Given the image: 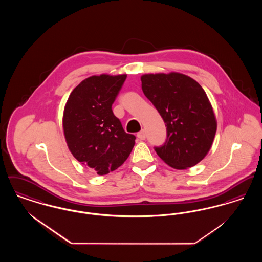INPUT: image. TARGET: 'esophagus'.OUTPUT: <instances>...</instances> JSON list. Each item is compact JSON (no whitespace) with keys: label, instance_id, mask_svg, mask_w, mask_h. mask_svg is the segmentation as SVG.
I'll return each mask as SVG.
<instances>
[{"label":"esophagus","instance_id":"1","mask_svg":"<svg viewBox=\"0 0 262 262\" xmlns=\"http://www.w3.org/2000/svg\"><path fill=\"white\" fill-rule=\"evenodd\" d=\"M137 138H139L140 140H144V139H145V137H146V135H145V130H144V129L140 130V132L137 134Z\"/></svg>","mask_w":262,"mask_h":262}]
</instances>
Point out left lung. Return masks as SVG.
<instances>
[{
    "mask_svg": "<svg viewBox=\"0 0 262 262\" xmlns=\"http://www.w3.org/2000/svg\"><path fill=\"white\" fill-rule=\"evenodd\" d=\"M141 88L167 126L165 143L154 147L158 156L178 170L200 162L211 148L217 122L200 83L179 73L148 74L141 76Z\"/></svg>",
    "mask_w": 262,
    "mask_h": 262,
    "instance_id": "obj_1",
    "label": "left lung"
}]
</instances>
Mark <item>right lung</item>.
<instances>
[{
	"label": "right lung",
	"instance_id": "obj_1",
	"mask_svg": "<svg viewBox=\"0 0 262 262\" xmlns=\"http://www.w3.org/2000/svg\"><path fill=\"white\" fill-rule=\"evenodd\" d=\"M126 75H100L82 80L64 106L62 127L68 147L77 161L106 174L129 156L136 137L126 134L112 105Z\"/></svg>",
	"mask_w": 262,
	"mask_h": 262
}]
</instances>
